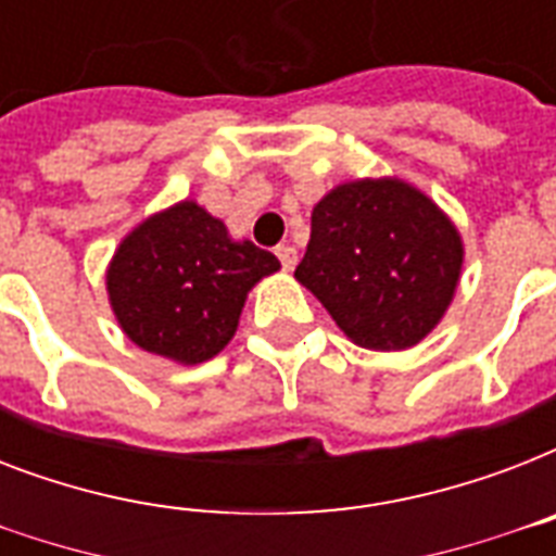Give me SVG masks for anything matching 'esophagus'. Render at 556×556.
<instances>
[{
    "instance_id": "1",
    "label": "esophagus",
    "mask_w": 556,
    "mask_h": 556,
    "mask_svg": "<svg viewBox=\"0 0 556 556\" xmlns=\"http://www.w3.org/2000/svg\"><path fill=\"white\" fill-rule=\"evenodd\" d=\"M277 256H279V262H282V268L294 270V265H296V248H291V244H279Z\"/></svg>"
}]
</instances>
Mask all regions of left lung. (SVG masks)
Instances as JSON below:
<instances>
[{
    "instance_id": "1",
    "label": "left lung",
    "mask_w": 556,
    "mask_h": 556,
    "mask_svg": "<svg viewBox=\"0 0 556 556\" xmlns=\"http://www.w3.org/2000/svg\"><path fill=\"white\" fill-rule=\"evenodd\" d=\"M462 262V236L430 195L401 178H357L314 204L294 277L352 343L401 352L439 326Z\"/></svg>"
}]
</instances>
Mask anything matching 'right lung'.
Masks as SVG:
<instances>
[{"label":"right lung","mask_w":556,"mask_h":556,"mask_svg":"<svg viewBox=\"0 0 556 556\" xmlns=\"http://www.w3.org/2000/svg\"><path fill=\"white\" fill-rule=\"evenodd\" d=\"M274 270V253L248 239L233 242L225 222L195 201H178L121 242L106 291L135 346L195 366L230 343L248 291Z\"/></svg>","instance_id":"1"}]
</instances>
